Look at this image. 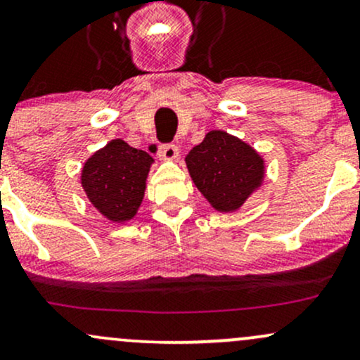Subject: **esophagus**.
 Returning <instances> with one entry per match:
<instances>
[{
  "mask_svg": "<svg viewBox=\"0 0 360 360\" xmlns=\"http://www.w3.org/2000/svg\"><path fill=\"white\" fill-rule=\"evenodd\" d=\"M179 148L175 145H162L160 146V151H158V156L160 160H163V162H173V160L179 158Z\"/></svg>",
  "mask_w": 360,
  "mask_h": 360,
  "instance_id": "esophagus-1",
  "label": "esophagus"
}]
</instances>
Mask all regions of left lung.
<instances>
[{
  "label": "left lung",
  "mask_w": 360,
  "mask_h": 360,
  "mask_svg": "<svg viewBox=\"0 0 360 360\" xmlns=\"http://www.w3.org/2000/svg\"><path fill=\"white\" fill-rule=\"evenodd\" d=\"M198 192L217 212H236L264 180V160L243 139L214 129L185 156Z\"/></svg>",
  "instance_id": "8db88e82"
}]
</instances>
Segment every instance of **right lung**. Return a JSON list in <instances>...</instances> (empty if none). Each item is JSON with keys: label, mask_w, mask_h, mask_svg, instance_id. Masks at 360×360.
Segmentation results:
<instances>
[{"label": "right lung", "mask_w": 360, "mask_h": 360, "mask_svg": "<svg viewBox=\"0 0 360 360\" xmlns=\"http://www.w3.org/2000/svg\"><path fill=\"white\" fill-rule=\"evenodd\" d=\"M155 160L146 151L111 139L89 156L80 184L92 205L111 222H128L145 197L146 179Z\"/></svg>", "instance_id": "right-lung-1"}]
</instances>
